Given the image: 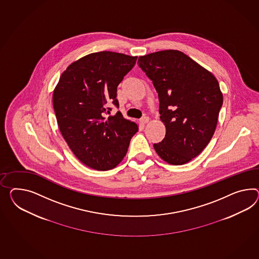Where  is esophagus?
I'll use <instances>...</instances> for the list:
<instances>
[{
	"mask_svg": "<svg viewBox=\"0 0 259 259\" xmlns=\"http://www.w3.org/2000/svg\"><path fill=\"white\" fill-rule=\"evenodd\" d=\"M140 122H141L142 124H146L147 122H149V117H148V116H144V117H142V118L140 119Z\"/></svg>",
	"mask_w": 259,
	"mask_h": 259,
	"instance_id": "34e87169",
	"label": "esophagus"
}]
</instances>
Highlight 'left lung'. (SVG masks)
<instances>
[{"label": "left lung", "instance_id": "1", "mask_svg": "<svg viewBox=\"0 0 259 259\" xmlns=\"http://www.w3.org/2000/svg\"><path fill=\"white\" fill-rule=\"evenodd\" d=\"M139 67L159 95L165 137L154 149L172 165L197 157L212 138L223 93L215 76L185 53L165 50L140 56Z\"/></svg>", "mask_w": 259, "mask_h": 259}]
</instances>
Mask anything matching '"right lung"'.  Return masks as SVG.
<instances>
[{"label": "right lung", "mask_w": 259, "mask_h": 259, "mask_svg": "<svg viewBox=\"0 0 259 259\" xmlns=\"http://www.w3.org/2000/svg\"><path fill=\"white\" fill-rule=\"evenodd\" d=\"M137 56L90 53L71 63L53 90V109L60 132L84 165L106 171L118 165L138 131L122 113L106 117L116 100L117 87L134 67Z\"/></svg>", "instance_id": "obj_1"}]
</instances>
